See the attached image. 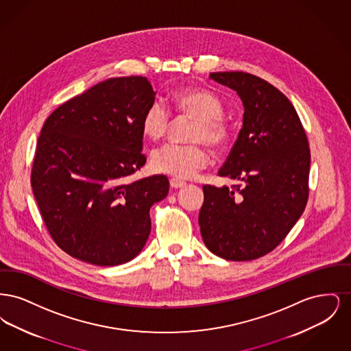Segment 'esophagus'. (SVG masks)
<instances>
[{
	"mask_svg": "<svg viewBox=\"0 0 351 351\" xmlns=\"http://www.w3.org/2000/svg\"><path fill=\"white\" fill-rule=\"evenodd\" d=\"M169 184H171V186H172V188L178 189V188H182V186H184V185H185V182L172 178V179H169Z\"/></svg>",
	"mask_w": 351,
	"mask_h": 351,
	"instance_id": "esophagus-1",
	"label": "esophagus"
}]
</instances>
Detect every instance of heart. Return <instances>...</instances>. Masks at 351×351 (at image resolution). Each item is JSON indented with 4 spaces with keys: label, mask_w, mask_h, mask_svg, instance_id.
I'll return each instance as SVG.
<instances>
[{
    "label": "heart",
    "mask_w": 351,
    "mask_h": 351,
    "mask_svg": "<svg viewBox=\"0 0 351 351\" xmlns=\"http://www.w3.org/2000/svg\"><path fill=\"white\" fill-rule=\"evenodd\" d=\"M173 105L179 114L191 118L189 145H165L151 154V167L155 172L189 179L208 163V154L201 143L210 150H222L232 138V125L222 116L223 104L209 90L200 88L184 89L173 95ZM169 112L160 101H152L142 117V132L152 141H159L169 128Z\"/></svg>",
    "instance_id": "b5f03b06"
}]
</instances>
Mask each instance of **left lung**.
<instances>
[{
    "mask_svg": "<svg viewBox=\"0 0 351 351\" xmlns=\"http://www.w3.org/2000/svg\"><path fill=\"white\" fill-rule=\"evenodd\" d=\"M243 102V126L218 175L232 188L204 185L199 215L205 246L243 262L274 250L300 218L309 195L311 151L293 105L266 80L246 72H213Z\"/></svg>",
    "mask_w": 351,
    "mask_h": 351,
    "instance_id": "left-lung-1",
    "label": "left lung"
}]
</instances>
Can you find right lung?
<instances>
[{
    "label": "right lung",
    "instance_id": "obj_1",
    "mask_svg": "<svg viewBox=\"0 0 351 351\" xmlns=\"http://www.w3.org/2000/svg\"><path fill=\"white\" fill-rule=\"evenodd\" d=\"M155 101L142 76L113 77L55 109L38 138L32 186L53 242L96 266L135 258L151 232L150 208L168 195L167 176L133 183L145 166L142 117Z\"/></svg>",
    "mask_w": 351,
    "mask_h": 351
}]
</instances>
